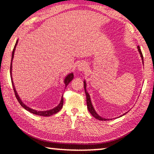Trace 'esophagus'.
Returning a JSON list of instances; mask_svg holds the SVG:
<instances>
[{
	"instance_id": "esophagus-1",
	"label": "esophagus",
	"mask_w": 154,
	"mask_h": 154,
	"mask_svg": "<svg viewBox=\"0 0 154 154\" xmlns=\"http://www.w3.org/2000/svg\"><path fill=\"white\" fill-rule=\"evenodd\" d=\"M88 69L87 64L85 63V62H80V63L78 64V70L79 71H85Z\"/></svg>"
}]
</instances>
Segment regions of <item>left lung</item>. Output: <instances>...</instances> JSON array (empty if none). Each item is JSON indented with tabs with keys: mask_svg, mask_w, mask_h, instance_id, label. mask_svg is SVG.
Wrapping results in <instances>:
<instances>
[{
	"mask_svg": "<svg viewBox=\"0 0 154 154\" xmlns=\"http://www.w3.org/2000/svg\"><path fill=\"white\" fill-rule=\"evenodd\" d=\"M137 49H138V51H139V54H140V58H141L142 61H143V56L141 50H140V47L139 46H137ZM83 85H84L85 93V95H86V103H87L88 109V111H90V113L92 115L93 117H94L96 119H99V120H101V121L109 120V119H106V118H102V117L99 116V115L97 113H96V111H95V109H94V106L92 105V102H91L90 96L89 94V93H88L87 91H86V82H85V80H84V82H83ZM126 113H124V115H125ZM124 115H122V116H124ZM119 117H122V116H119Z\"/></svg>",
	"mask_w": 154,
	"mask_h": 154,
	"instance_id": "8db88e82",
	"label": "left lung"
}]
</instances>
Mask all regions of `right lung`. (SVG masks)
<instances>
[{
  "instance_id": "right-lung-1",
  "label": "right lung",
  "mask_w": 154,
  "mask_h": 154,
  "mask_svg": "<svg viewBox=\"0 0 154 154\" xmlns=\"http://www.w3.org/2000/svg\"><path fill=\"white\" fill-rule=\"evenodd\" d=\"M17 43H18V40H17L16 43H15V45L14 46V50H13V52H12L11 66H10V75H11V83H12L13 88H14V92H15V97H16V98L17 99V100H18V102L20 103L21 106H22L23 108H24L26 110H27L28 111H29V112H30V113H32L33 114L38 115V116H45V117L50 116H52V115H54V114H56V113H58V112L60 110V109L62 108V106H63L64 100H63V97H62V96L61 98L60 102V103L56 106V107H54V108L51 109H49V110H47V111H37V110H35V109H31V108L29 107V106L26 105L25 104L22 102V100H21V98L19 96V95H18L17 91H16V90H15V85L14 84V82H13V79H12V61H13V59H14L15 50V48H16V46L17 45ZM73 77H74V76H73V73H72V72H71V73H69V75H67L65 77L64 80L65 87L67 86L68 84H69V83L72 80V79H73Z\"/></svg>"
}]
</instances>
